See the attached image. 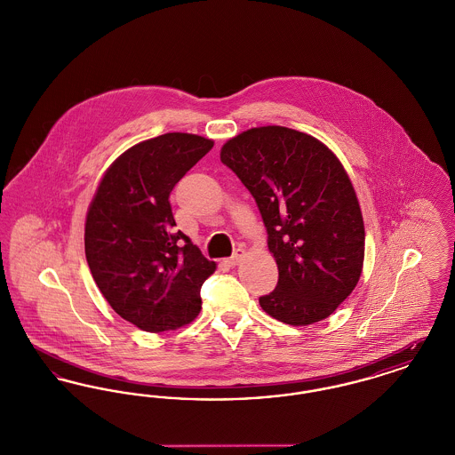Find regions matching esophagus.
<instances>
[{"label":"esophagus","mask_w":455,"mask_h":455,"mask_svg":"<svg viewBox=\"0 0 455 455\" xmlns=\"http://www.w3.org/2000/svg\"><path fill=\"white\" fill-rule=\"evenodd\" d=\"M243 258H245V251H243V249H237L235 254H234L230 259L227 260V264H228V266H237L238 262L243 259Z\"/></svg>","instance_id":"obj_1"}]
</instances>
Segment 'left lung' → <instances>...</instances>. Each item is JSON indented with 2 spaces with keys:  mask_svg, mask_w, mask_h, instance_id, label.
<instances>
[{
  "mask_svg": "<svg viewBox=\"0 0 455 455\" xmlns=\"http://www.w3.org/2000/svg\"><path fill=\"white\" fill-rule=\"evenodd\" d=\"M220 160L254 196L278 264L262 310L290 325L329 317L355 290L365 258L360 203L339 158L307 132L260 126L228 140Z\"/></svg>",
  "mask_w": 455,
  "mask_h": 455,
  "instance_id": "8db88e82",
  "label": "left lung"
}]
</instances>
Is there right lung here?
I'll use <instances>...</instances> for the list:
<instances>
[{
    "label": "right lung",
    "instance_id": "obj_1",
    "mask_svg": "<svg viewBox=\"0 0 455 455\" xmlns=\"http://www.w3.org/2000/svg\"><path fill=\"white\" fill-rule=\"evenodd\" d=\"M213 140L167 132L119 155L88 206L85 256L108 305L131 324L162 332L193 323L201 286L217 264L175 232L173 186Z\"/></svg>",
    "mask_w": 455,
    "mask_h": 455
}]
</instances>
